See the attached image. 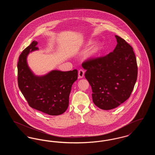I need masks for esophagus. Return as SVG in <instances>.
Segmentation results:
<instances>
[{"label":"esophagus","instance_id":"obj_1","mask_svg":"<svg viewBox=\"0 0 155 155\" xmlns=\"http://www.w3.org/2000/svg\"><path fill=\"white\" fill-rule=\"evenodd\" d=\"M84 73H85V71L82 69H80L78 71V77H79V78H83L84 75Z\"/></svg>","mask_w":155,"mask_h":155}]
</instances>
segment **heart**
Instances as JSON below:
<instances>
[{
    "instance_id": "1",
    "label": "heart",
    "mask_w": 155,
    "mask_h": 155,
    "mask_svg": "<svg viewBox=\"0 0 155 155\" xmlns=\"http://www.w3.org/2000/svg\"><path fill=\"white\" fill-rule=\"evenodd\" d=\"M92 41H89L87 43V46H89L91 44H92ZM102 48V45L101 44H96L93 45L92 46V48L90 49V50L89 51L88 53V56L89 57H94L96 56L97 54H99V53L101 51Z\"/></svg>"
}]
</instances>
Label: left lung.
<instances>
[{
	"mask_svg": "<svg viewBox=\"0 0 155 155\" xmlns=\"http://www.w3.org/2000/svg\"><path fill=\"white\" fill-rule=\"evenodd\" d=\"M117 45L107 55L87 59L82 64L92 89L94 104L110 110L124 103L131 95L137 79L138 66L132 46L115 36Z\"/></svg>",
	"mask_w": 155,
	"mask_h": 155,
	"instance_id": "8db88e82",
	"label": "left lung"
}]
</instances>
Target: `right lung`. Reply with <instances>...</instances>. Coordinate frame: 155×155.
I'll use <instances>...</instances> for the list:
<instances>
[{"instance_id":"right-lung-1","label":"right lung","mask_w":155,"mask_h":155,"mask_svg":"<svg viewBox=\"0 0 155 155\" xmlns=\"http://www.w3.org/2000/svg\"><path fill=\"white\" fill-rule=\"evenodd\" d=\"M33 41L20 54L18 64V85L30 107L51 116L63 114L69 103L73 84L77 80L78 71L53 70L42 77L35 76L27 63L30 52L38 49Z\"/></svg>"}]
</instances>
